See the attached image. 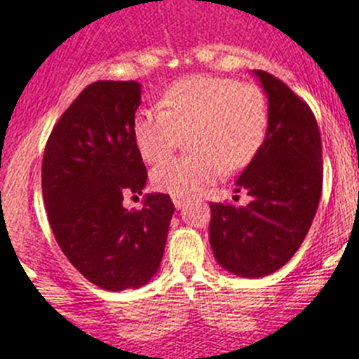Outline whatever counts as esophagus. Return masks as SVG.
Listing matches in <instances>:
<instances>
[{"label":"esophagus","mask_w":359,"mask_h":359,"mask_svg":"<svg viewBox=\"0 0 359 359\" xmlns=\"http://www.w3.org/2000/svg\"><path fill=\"white\" fill-rule=\"evenodd\" d=\"M173 200V205L177 206V208H182L184 206V198L182 196H172Z\"/></svg>","instance_id":"obj_1"}]
</instances>
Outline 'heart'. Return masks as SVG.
I'll list each match as a JSON object with an SVG mask.
<instances>
[{"mask_svg": "<svg viewBox=\"0 0 359 359\" xmlns=\"http://www.w3.org/2000/svg\"><path fill=\"white\" fill-rule=\"evenodd\" d=\"M267 132L266 97L257 86L220 76H191L170 86L161 109H146L133 121V139L146 161L166 158L189 133L194 153L154 166V187L193 196L222 175L248 165Z\"/></svg>", "mask_w": 359, "mask_h": 359, "instance_id": "b5f03b06", "label": "heart"}]
</instances>
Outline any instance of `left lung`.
I'll list each match as a JSON object with an SVG mask.
<instances>
[{
	"instance_id": "left-lung-1",
	"label": "left lung",
	"mask_w": 359,
	"mask_h": 359,
	"mask_svg": "<svg viewBox=\"0 0 359 359\" xmlns=\"http://www.w3.org/2000/svg\"><path fill=\"white\" fill-rule=\"evenodd\" d=\"M269 102L262 146L236 180L250 203H210L217 262L243 278L283 267L302 245L323 189L321 135L311 107L281 79L255 71ZM238 200V196H236Z\"/></svg>"
}]
</instances>
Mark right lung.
Masks as SVG:
<instances>
[{
  "instance_id": "add662e5",
  "label": "right lung",
  "mask_w": 359,
  "mask_h": 359,
  "mask_svg": "<svg viewBox=\"0 0 359 359\" xmlns=\"http://www.w3.org/2000/svg\"><path fill=\"white\" fill-rule=\"evenodd\" d=\"M139 106L137 81L92 83L60 116L43 154V200L57 243L90 283L111 292L156 274L175 210L163 193L147 194L142 210L123 206L147 180L133 139Z\"/></svg>"
}]
</instances>
